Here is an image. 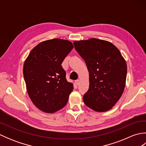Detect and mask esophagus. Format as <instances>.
Here are the masks:
<instances>
[{
  "label": "esophagus",
  "instance_id": "obj_1",
  "mask_svg": "<svg viewBox=\"0 0 146 146\" xmlns=\"http://www.w3.org/2000/svg\"><path fill=\"white\" fill-rule=\"evenodd\" d=\"M75 82L76 85H78L79 83H80V80H75Z\"/></svg>",
  "mask_w": 146,
  "mask_h": 146
}]
</instances>
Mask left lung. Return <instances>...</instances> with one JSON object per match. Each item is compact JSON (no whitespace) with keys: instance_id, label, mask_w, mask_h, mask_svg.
Here are the masks:
<instances>
[{"instance_id":"1","label":"left lung","mask_w":146,"mask_h":146,"mask_svg":"<svg viewBox=\"0 0 146 146\" xmlns=\"http://www.w3.org/2000/svg\"><path fill=\"white\" fill-rule=\"evenodd\" d=\"M87 66L90 86L83 95L86 106L97 111L111 109L124 90L127 64L115 46L96 38L73 42Z\"/></svg>"}]
</instances>
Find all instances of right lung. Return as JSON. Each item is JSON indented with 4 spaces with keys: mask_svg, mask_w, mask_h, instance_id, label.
<instances>
[{
    "mask_svg": "<svg viewBox=\"0 0 146 146\" xmlns=\"http://www.w3.org/2000/svg\"><path fill=\"white\" fill-rule=\"evenodd\" d=\"M73 48L68 40L52 39L40 42L24 62L23 75L28 95L35 106L54 113L66 105L73 85L61 66Z\"/></svg>",
    "mask_w": 146,
    "mask_h": 146,
    "instance_id": "right-lung-1",
    "label": "right lung"
}]
</instances>
